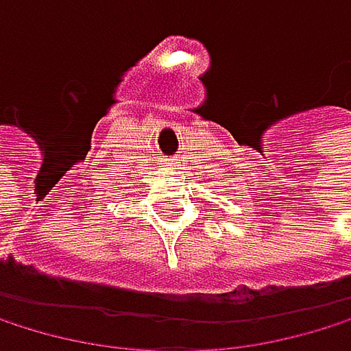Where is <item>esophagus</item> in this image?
<instances>
[{"instance_id": "34e87169", "label": "esophagus", "mask_w": 351, "mask_h": 351, "mask_svg": "<svg viewBox=\"0 0 351 351\" xmlns=\"http://www.w3.org/2000/svg\"><path fill=\"white\" fill-rule=\"evenodd\" d=\"M166 164H172V162H166Z\"/></svg>"}]
</instances>
